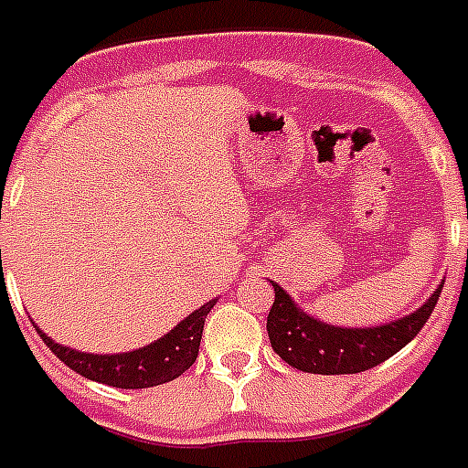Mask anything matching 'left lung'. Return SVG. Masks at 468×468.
Segmentation results:
<instances>
[{
	"mask_svg": "<svg viewBox=\"0 0 468 468\" xmlns=\"http://www.w3.org/2000/svg\"><path fill=\"white\" fill-rule=\"evenodd\" d=\"M276 298L269 310L267 332L271 348L295 370L313 375H356L385 363L423 329L432 314L442 283L416 313L379 326H334L300 310L295 300L273 283Z\"/></svg>",
	"mask_w": 468,
	"mask_h": 468,
	"instance_id": "obj_1",
	"label": "left lung"
}]
</instances>
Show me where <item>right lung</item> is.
<instances>
[{
  "label": "right lung",
  "instance_id": "1",
  "mask_svg": "<svg viewBox=\"0 0 468 468\" xmlns=\"http://www.w3.org/2000/svg\"><path fill=\"white\" fill-rule=\"evenodd\" d=\"M214 305L216 298L204 303L199 310L187 314L182 322H177V326H173L168 334H163L161 339L151 341L136 351L112 353V356L110 353L101 356V353L76 351L69 346L52 341L37 326L36 329L49 351L55 353L64 366L79 372L81 378H89L93 382H101V385L117 387V389H146V387L170 382V379L180 378L185 370H189V366L199 356L204 322H207V314L211 313Z\"/></svg>",
  "mask_w": 468,
  "mask_h": 468
}]
</instances>
